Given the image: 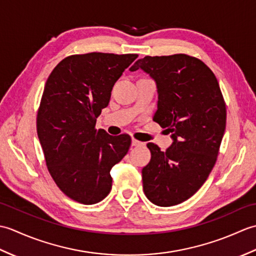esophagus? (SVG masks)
I'll list each match as a JSON object with an SVG mask.
<instances>
[{
  "instance_id": "esophagus-1",
  "label": "esophagus",
  "mask_w": 256,
  "mask_h": 256,
  "mask_svg": "<svg viewBox=\"0 0 256 256\" xmlns=\"http://www.w3.org/2000/svg\"><path fill=\"white\" fill-rule=\"evenodd\" d=\"M145 143L140 142L138 140H132V146H135V148H140V146H144Z\"/></svg>"
}]
</instances>
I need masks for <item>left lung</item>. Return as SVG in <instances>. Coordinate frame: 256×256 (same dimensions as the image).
<instances>
[{"label":"left lung","instance_id":"1","mask_svg":"<svg viewBox=\"0 0 256 256\" xmlns=\"http://www.w3.org/2000/svg\"><path fill=\"white\" fill-rule=\"evenodd\" d=\"M138 69L155 81L158 101L153 120L172 140L166 152L148 144L152 157L142 170L143 190L156 206H175L198 192L216 164L226 103L214 74L194 57L146 56L130 68Z\"/></svg>","mask_w":256,"mask_h":256}]
</instances>
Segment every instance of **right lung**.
Listing matches in <instances>:
<instances>
[{
  "instance_id": "add662e5",
  "label": "right lung",
  "mask_w": 256,
  "mask_h": 256,
  "mask_svg": "<svg viewBox=\"0 0 256 256\" xmlns=\"http://www.w3.org/2000/svg\"><path fill=\"white\" fill-rule=\"evenodd\" d=\"M138 57L90 52L62 59L48 77L37 113V135L48 170L62 192L94 204L112 188L110 172L126 155L131 138L96 130L114 84Z\"/></svg>"
}]
</instances>
